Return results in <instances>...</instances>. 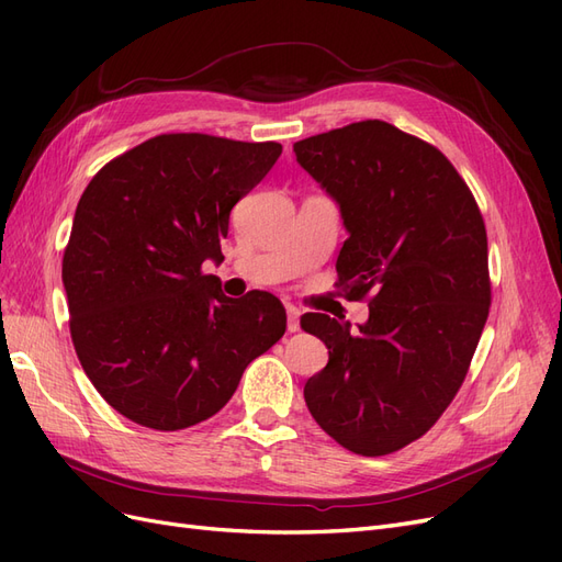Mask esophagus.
Returning <instances> with one entry per match:
<instances>
[{
    "label": "esophagus",
    "instance_id": "esophagus-1",
    "mask_svg": "<svg viewBox=\"0 0 562 562\" xmlns=\"http://www.w3.org/2000/svg\"><path fill=\"white\" fill-rule=\"evenodd\" d=\"M288 333H297L300 330V312L295 307H288Z\"/></svg>",
    "mask_w": 562,
    "mask_h": 562
}]
</instances>
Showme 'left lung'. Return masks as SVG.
Here are the masks:
<instances>
[{"mask_svg": "<svg viewBox=\"0 0 562 562\" xmlns=\"http://www.w3.org/2000/svg\"><path fill=\"white\" fill-rule=\"evenodd\" d=\"M293 151L342 213L337 285L370 307L359 330L328 314L300 318L328 347L304 401L342 448L396 452L446 413L479 347L490 312L483 215L443 151L380 119Z\"/></svg>", "mask_w": 562, "mask_h": 562, "instance_id": "1", "label": "left lung"}]
</instances>
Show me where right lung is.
Masks as SVG:
<instances>
[{
    "mask_svg": "<svg viewBox=\"0 0 562 562\" xmlns=\"http://www.w3.org/2000/svg\"><path fill=\"white\" fill-rule=\"evenodd\" d=\"M279 157V143L164 133L83 190L63 255L72 345L98 394L140 427L213 417L283 337L279 297L232 300L203 274V262L223 260L236 201Z\"/></svg>",
    "mask_w": 562,
    "mask_h": 562,
    "instance_id": "1",
    "label": "right lung"
}]
</instances>
